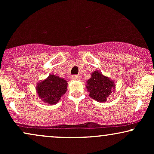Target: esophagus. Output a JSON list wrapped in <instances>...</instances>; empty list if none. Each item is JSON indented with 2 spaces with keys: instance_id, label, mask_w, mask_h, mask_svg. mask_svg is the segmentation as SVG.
<instances>
[{
  "instance_id": "obj_1",
  "label": "esophagus",
  "mask_w": 154,
  "mask_h": 154,
  "mask_svg": "<svg viewBox=\"0 0 154 154\" xmlns=\"http://www.w3.org/2000/svg\"><path fill=\"white\" fill-rule=\"evenodd\" d=\"M72 79H75V80H78V79H79L80 78H79V76L78 75H73L72 77Z\"/></svg>"
}]
</instances>
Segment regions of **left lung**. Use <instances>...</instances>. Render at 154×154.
<instances>
[{
	"label": "left lung",
	"mask_w": 154,
	"mask_h": 154,
	"mask_svg": "<svg viewBox=\"0 0 154 154\" xmlns=\"http://www.w3.org/2000/svg\"><path fill=\"white\" fill-rule=\"evenodd\" d=\"M115 82L106 77L100 71L93 72L91 77L87 80V88L91 98L98 102L107 100L111 93L115 91Z\"/></svg>",
	"instance_id": "left-lung-1"
}]
</instances>
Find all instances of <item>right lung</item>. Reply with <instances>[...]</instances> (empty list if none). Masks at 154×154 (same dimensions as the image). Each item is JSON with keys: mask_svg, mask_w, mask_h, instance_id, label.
Instances as JSON below:
<instances>
[{"mask_svg": "<svg viewBox=\"0 0 154 154\" xmlns=\"http://www.w3.org/2000/svg\"><path fill=\"white\" fill-rule=\"evenodd\" d=\"M67 85L68 83L64 79L51 74L46 79L37 84L36 92L44 103L54 105L66 93Z\"/></svg>", "mask_w": 154, "mask_h": 154, "instance_id": "1", "label": "right lung"}]
</instances>
